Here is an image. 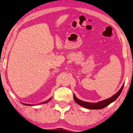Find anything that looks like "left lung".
I'll list each match as a JSON object with an SVG mask.
<instances>
[{"label": "left lung", "mask_w": 133, "mask_h": 133, "mask_svg": "<svg viewBox=\"0 0 133 133\" xmlns=\"http://www.w3.org/2000/svg\"><path fill=\"white\" fill-rule=\"evenodd\" d=\"M124 84H123L122 87L120 89V90L117 92L116 94H115L114 95H113L112 97L109 98L108 99H106L105 100H103V101L98 102V103H89V102H85L83 101H82L79 99H78L76 97V95L74 94V101L76 102L78 104H79L81 106L85 107V108L89 109H103L107 105H109L110 104L113 103V101H115L117 98H118V97L120 95V94L122 92V90L123 89V88H124Z\"/></svg>", "instance_id": "1"}]
</instances>
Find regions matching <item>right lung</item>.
Wrapping results in <instances>:
<instances>
[{
    "mask_svg": "<svg viewBox=\"0 0 133 133\" xmlns=\"http://www.w3.org/2000/svg\"><path fill=\"white\" fill-rule=\"evenodd\" d=\"M51 99V98H50V99H48L47 101H44V102H43V103H39V104H41L47 103H48V102H49V101H50ZM22 104H23V105H32V104H24V103H22ZM38 104H37V105H38Z\"/></svg>",
    "mask_w": 133,
    "mask_h": 133,
    "instance_id": "obj_1",
    "label": "right lung"
}]
</instances>
